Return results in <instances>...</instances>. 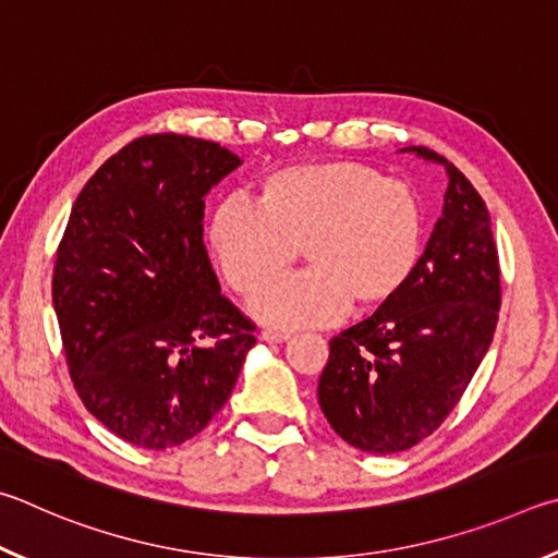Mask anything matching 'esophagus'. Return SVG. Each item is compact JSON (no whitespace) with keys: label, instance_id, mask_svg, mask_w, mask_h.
I'll return each mask as SVG.
<instances>
[{"label":"esophagus","instance_id":"obj_1","mask_svg":"<svg viewBox=\"0 0 558 558\" xmlns=\"http://www.w3.org/2000/svg\"><path fill=\"white\" fill-rule=\"evenodd\" d=\"M259 338L264 340V343H284V340L291 338V333H281V330H271V328H264Z\"/></svg>","mask_w":558,"mask_h":558}]
</instances>
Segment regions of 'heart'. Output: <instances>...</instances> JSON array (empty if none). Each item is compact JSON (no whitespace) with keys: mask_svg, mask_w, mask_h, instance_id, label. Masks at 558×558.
Instances as JSON below:
<instances>
[{"mask_svg":"<svg viewBox=\"0 0 558 558\" xmlns=\"http://www.w3.org/2000/svg\"><path fill=\"white\" fill-rule=\"evenodd\" d=\"M205 234L238 294L283 272L301 248L310 271L263 283L250 311L274 328H304L333 324L350 306L375 314L395 304L422 259L426 218L412 185L336 159L267 173L257 205L222 201Z\"/></svg>","mask_w":558,"mask_h":558,"instance_id":"heart-1","label":"heart"}]
</instances>
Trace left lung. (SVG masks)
Masks as SVG:
<instances>
[{"label": "left lung", "mask_w": 558, "mask_h": 558, "mask_svg": "<svg viewBox=\"0 0 558 558\" xmlns=\"http://www.w3.org/2000/svg\"><path fill=\"white\" fill-rule=\"evenodd\" d=\"M404 151L446 169L444 213L402 296L330 340L318 379L333 432L379 456L424 441L453 412L500 311V262L481 193L441 154Z\"/></svg>", "instance_id": "left-lung-1"}]
</instances>
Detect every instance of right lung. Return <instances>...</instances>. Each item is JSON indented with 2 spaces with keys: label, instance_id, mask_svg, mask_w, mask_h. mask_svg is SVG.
Segmentation results:
<instances>
[{
  "label": "right lung",
  "instance_id": "right-lung-1",
  "mask_svg": "<svg viewBox=\"0 0 558 558\" xmlns=\"http://www.w3.org/2000/svg\"><path fill=\"white\" fill-rule=\"evenodd\" d=\"M240 163L195 136H140L73 203L53 269L68 369L87 412L132 446L203 432L257 343L203 244V198Z\"/></svg>",
  "mask_w": 558,
  "mask_h": 558
}]
</instances>
